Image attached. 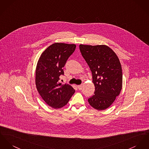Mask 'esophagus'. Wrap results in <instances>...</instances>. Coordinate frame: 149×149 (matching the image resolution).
Here are the masks:
<instances>
[{"mask_svg": "<svg viewBox=\"0 0 149 149\" xmlns=\"http://www.w3.org/2000/svg\"><path fill=\"white\" fill-rule=\"evenodd\" d=\"M83 84H81V85H79V86H78V89H79V90H81L83 89Z\"/></svg>", "mask_w": 149, "mask_h": 149, "instance_id": "esophagus-1", "label": "esophagus"}]
</instances>
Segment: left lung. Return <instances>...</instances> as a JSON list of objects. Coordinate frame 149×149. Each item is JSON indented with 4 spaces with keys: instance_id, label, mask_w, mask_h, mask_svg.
Instances as JSON below:
<instances>
[{
    "instance_id": "8db88e82",
    "label": "left lung",
    "mask_w": 149,
    "mask_h": 149,
    "mask_svg": "<svg viewBox=\"0 0 149 149\" xmlns=\"http://www.w3.org/2000/svg\"><path fill=\"white\" fill-rule=\"evenodd\" d=\"M80 53L89 66L95 87L94 95L88 102L95 109L102 111L113 103L122 89L123 72L119 59L106 45H80Z\"/></svg>"
}]
</instances>
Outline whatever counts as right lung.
Here are the masks:
<instances>
[{
  "instance_id": "right-lung-1",
  "label": "right lung",
  "mask_w": 149,
  "mask_h": 149,
  "mask_svg": "<svg viewBox=\"0 0 149 149\" xmlns=\"http://www.w3.org/2000/svg\"><path fill=\"white\" fill-rule=\"evenodd\" d=\"M76 48L75 44L55 43L42 53L36 70V85L45 102L58 109L66 105L75 93L69 84L62 85L58 81L64 75L63 68Z\"/></svg>"
}]
</instances>
